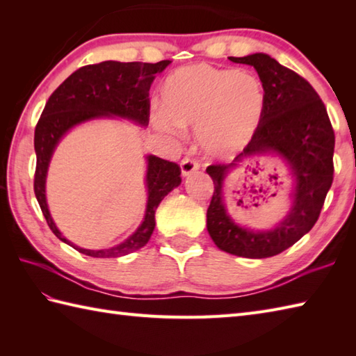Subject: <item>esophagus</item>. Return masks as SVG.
Masks as SVG:
<instances>
[{
    "label": "esophagus",
    "mask_w": 356,
    "mask_h": 356,
    "mask_svg": "<svg viewBox=\"0 0 356 356\" xmlns=\"http://www.w3.org/2000/svg\"><path fill=\"white\" fill-rule=\"evenodd\" d=\"M197 170H199V163L193 161V159H190V157H185V159H182V162H180V171H182L184 177L190 176L191 172L197 171Z\"/></svg>",
    "instance_id": "obj_1"
}]
</instances>
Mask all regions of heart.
I'll return each mask as SVG.
<instances>
[{"instance_id": "b5f03b06", "label": "heart", "mask_w": 356, "mask_h": 356, "mask_svg": "<svg viewBox=\"0 0 356 356\" xmlns=\"http://www.w3.org/2000/svg\"><path fill=\"white\" fill-rule=\"evenodd\" d=\"M157 130L174 134L179 127H195V139L209 157L240 153L259 131L266 108L261 82L249 73L205 63L188 64L165 79Z\"/></svg>"}]
</instances>
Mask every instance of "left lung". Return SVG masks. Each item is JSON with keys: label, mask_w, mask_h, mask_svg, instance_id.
<instances>
[{"label": "left lung", "mask_w": 356, "mask_h": 356, "mask_svg": "<svg viewBox=\"0 0 356 356\" xmlns=\"http://www.w3.org/2000/svg\"><path fill=\"white\" fill-rule=\"evenodd\" d=\"M229 59L252 65L259 73L266 108L259 131L246 148L231 163L207 168L214 182L207 228L222 251L246 259H266L297 243L318 220L334 180L335 134L318 93L300 74L266 53ZM266 154L280 156L290 166L294 179L291 208L272 230L245 229L234 222L225 209L224 180L241 163Z\"/></svg>", "instance_id": "obj_1"}]
</instances>
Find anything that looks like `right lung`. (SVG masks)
<instances>
[{
  "mask_svg": "<svg viewBox=\"0 0 356 356\" xmlns=\"http://www.w3.org/2000/svg\"><path fill=\"white\" fill-rule=\"evenodd\" d=\"M170 64L171 61L166 59L156 64L104 61L81 67L51 93L45 104L35 128V195L53 234L81 254L96 259H115L145 246L154 231V214L159 203L182 182L180 166L153 154L145 156L148 197L142 223L122 243L105 249H86L65 238L51 218L45 197V180L51 156L58 143L72 128L88 120L120 118L147 127L149 118V87L156 74L162 73Z\"/></svg>",
  "mask_w": 356,
  "mask_h": 356,
  "instance_id": "1",
  "label": "right lung"
}]
</instances>
